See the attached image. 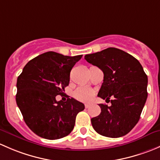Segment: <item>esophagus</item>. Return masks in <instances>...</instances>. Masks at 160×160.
<instances>
[{
	"label": "esophagus",
	"instance_id": "1",
	"mask_svg": "<svg viewBox=\"0 0 160 160\" xmlns=\"http://www.w3.org/2000/svg\"><path fill=\"white\" fill-rule=\"evenodd\" d=\"M91 106V104H90V103H86V104H85V107L86 108H89V107Z\"/></svg>",
	"mask_w": 160,
	"mask_h": 160
}]
</instances>
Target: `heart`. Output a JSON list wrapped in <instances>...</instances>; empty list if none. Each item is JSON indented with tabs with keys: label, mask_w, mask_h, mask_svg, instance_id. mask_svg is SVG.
<instances>
[{
	"label": "heart",
	"mask_w": 160,
	"mask_h": 160,
	"mask_svg": "<svg viewBox=\"0 0 160 160\" xmlns=\"http://www.w3.org/2000/svg\"><path fill=\"white\" fill-rule=\"evenodd\" d=\"M94 95H95V93H94L93 90L85 86L80 87L79 88H78L75 92V94H74L75 98L82 102L91 101L92 98H93Z\"/></svg>",
	"instance_id": "obj_1"
}]
</instances>
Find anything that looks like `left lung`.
<instances>
[{
    "instance_id": "left-lung-1",
    "label": "left lung",
    "mask_w": 160,
    "mask_h": 160,
    "mask_svg": "<svg viewBox=\"0 0 160 160\" xmlns=\"http://www.w3.org/2000/svg\"><path fill=\"white\" fill-rule=\"evenodd\" d=\"M85 59L104 73L98 96L112 98L111 106L98 105L101 113L91 119L92 127L106 137L125 136L139 122L147 98L148 78L142 66L133 56L116 48L86 55Z\"/></svg>"
}]
</instances>
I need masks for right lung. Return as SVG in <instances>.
I'll return each mask as SVG.
<instances>
[{"label": "right lung", "instance_id": "right-lung-1", "mask_svg": "<svg viewBox=\"0 0 160 160\" xmlns=\"http://www.w3.org/2000/svg\"><path fill=\"white\" fill-rule=\"evenodd\" d=\"M82 57L45 52L29 61L18 78L16 102L27 126L40 137L53 140L68 136L85 108L73 98H55L63 94L71 70Z\"/></svg>", "mask_w": 160, "mask_h": 160}]
</instances>
